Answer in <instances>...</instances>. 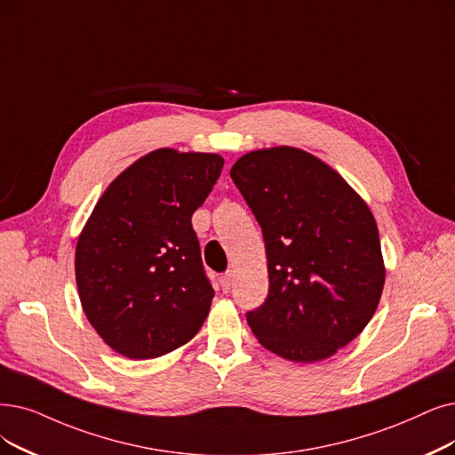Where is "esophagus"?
Returning a JSON list of instances; mask_svg holds the SVG:
<instances>
[{
    "label": "esophagus",
    "mask_w": 455,
    "mask_h": 455,
    "mask_svg": "<svg viewBox=\"0 0 455 455\" xmlns=\"http://www.w3.org/2000/svg\"><path fill=\"white\" fill-rule=\"evenodd\" d=\"M220 285H222V291H226V293L231 289V285H233V275H231V270H228L226 275L220 276Z\"/></svg>",
    "instance_id": "obj_1"
}]
</instances>
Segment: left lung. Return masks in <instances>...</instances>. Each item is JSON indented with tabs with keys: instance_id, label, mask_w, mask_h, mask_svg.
<instances>
[{
	"instance_id": "left-lung-1",
	"label": "left lung",
	"mask_w": 455,
	"mask_h": 455,
	"mask_svg": "<svg viewBox=\"0 0 455 455\" xmlns=\"http://www.w3.org/2000/svg\"><path fill=\"white\" fill-rule=\"evenodd\" d=\"M231 179L261 226L268 295L246 312L261 345L293 362H317L353 341L385 285L375 218L314 155L275 148L244 155Z\"/></svg>"
}]
</instances>
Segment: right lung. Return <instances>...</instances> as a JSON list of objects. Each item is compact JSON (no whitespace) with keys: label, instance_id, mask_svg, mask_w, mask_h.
<instances>
[{"label":"right lung","instance_id":"right-lung-1","mask_svg":"<svg viewBox=\"0 0 455 455\" xmlns=\"http://www.w3.org/2000/svg\"><path fill=\"white\" fill-rule=\"evenodd\" d=\"M224 168L211 153L158 149L106 188L76 244L82 307L112 349L156 358L192 339L214 297L192 214Z\"/></svg>","mask_w":455,"mask_h":455}]
</instances>
